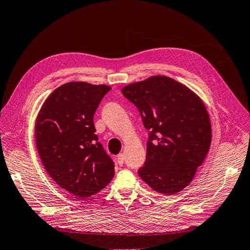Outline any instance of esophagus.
<instances>
[{
  "instance_id": "esophagus-1",
  "label": "esophagus",
  "mask_w": 250,
  "mask_h": 250,
  "mask_svg": "<svg viewBox=\"0 0 250 250\" xmlns=\"http://www.w3.org/2000/svg\"><path fill=\"white\" fill-rule=\"evenodd\" d=\"M124 159H125L124 153L118 154V157H117V163H118L119 165H120V166H122V165L124 164Z\"/></svg>"
}]
</instances>
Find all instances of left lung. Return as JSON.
I'll use <instances>...</instances> for the list:
<instances>
[{"label": "left lung", "mask_w": 250, "mask_h": 250, "mask_svg": "<svg viewBox=\"0 0 250 250\" xmlns=\"http://www.w3.org/2000/svg\"><path fill=\"white\" fill-rule=\"evenodd\" d=\"M149 130L146 160L138 175L150 188L174 195L192 181L211 141L210 119L197 94L175 79L156 75L124 86Z\"/></svg>", "instance_id": "obj_1"}]
</instances>
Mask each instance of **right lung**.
Returning a JSON list of instances; mask_svg holds the SVG:
<instances>
[{"mask_svg": "<svg viewBox=\"0 0 250 250\" xmlns=\"http://www.w3.org/2000/svg\"><path fill=\"white\" fill-rule=\"evenodd\" d=\"M110 89L105 84L67 82L46 98L35 120V144L44 169L77 197L100 192L115 175L93 125L94 113Z\"/></svg>", "mask_w": 250, "mask_h": 250, "instance_id": "add662e5", "label": "right lung"}]
</instances>
